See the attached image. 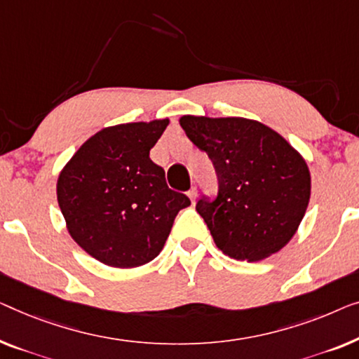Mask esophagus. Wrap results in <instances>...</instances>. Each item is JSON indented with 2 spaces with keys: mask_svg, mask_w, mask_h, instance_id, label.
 Listing matches in <instances>:
<instances>
[{
  "mask_svg": "<svg viewBox=\"0 0 359 359\" xmlns=\"http://www.w3.org/2000/svg\"><path fill=\"white\" fill-rule=\"evenodd\" d=\"M196 196H197V189H196V188H191V189L188 191V197L191 199V202L196 201Z\"/></svg>",
  "mask_w": 359,
  "mask_h": 359,
  "instance_id": "34e87169",
  "label": "esophagus"
}]
</instances>
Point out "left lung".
<instances>
[{
    "mask_svg": "<svg viewBox=\"0 0 359 359\" xmlns=\"http://www.w3.org/2000/svg\"><path fill=\"white\" fill-rule=\"evenodd\" d=\"M180 124L217 171V199L202 197L196 205L217 248L248 262L278 252L308 209L306 160L277 131L254 119L184 115Z\"/></svg>",
    "mask_w": 359,
    "mask_h": 359,
    "instance_id": "left-lung-1",
    "label": "left lung"
}]
</instances>
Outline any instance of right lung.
Returning <instances> with one entry per match:
<instances>
[{
	"label": "right lung",
	"instance_id": "obj_1",
	"mask_svg": "<svg viewBox=\"0 0 359 359\" xmlns=\"http://www.w3.org/2000/svg\"><path fill=\"white\" fill-rule=\"evenodd\" d=\"M168 118L103 128L81 145L56 183L58 204L72 240L97 261L133 269L155 259L175 217L191 205L171 191L149 154Z\"/></svg>",
	"mask_w": 359,
	"mask_h": 359
}]
</instances>
